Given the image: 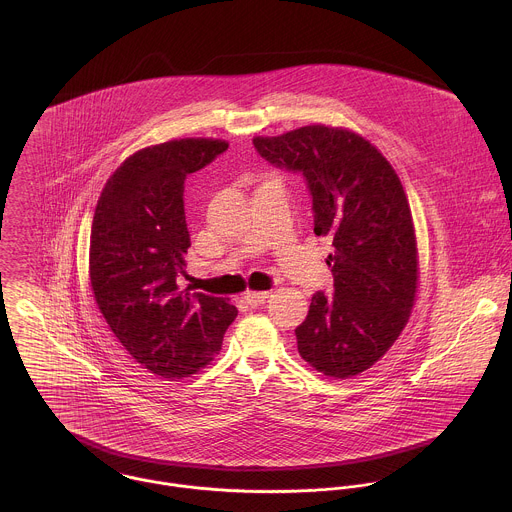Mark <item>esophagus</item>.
I'll return each mask as SVG.
<instances>
[{"mask_svg": "<svg viewBox=\"0 0 512 512\" xmlns=\"http://www.w3.org/2000/svg\"><path fill=\"white\" fill-rule=\"evenodd\" d=\"M268 295H270V292H246L242 299H244L250 307H258V305H262V303L268 299Z\"/></svg>", "mask_w": 512, "mask_h": 512, "instance_id": "obj_1", "label": "esophagus"}]
</instances>
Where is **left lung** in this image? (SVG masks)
<instances>
[{"mask_svg":"<svg viewBox=\"0 0 512 512\" xmlns=\"http://www.w3.org/2000/svg\"><path fill=\"white\" fill-rule=\"evenodd\" d=\"M252 142L270 163L303 173L313 230L335 246L327 256L335 293L311 297L295 329L297 351L325 376H357L400 337L418 293V242L400 177L378 147L347 128L311 124Z\"/></svg>","mask_w":512,"mask_h":512,"instance_id":"left-lung-1","label":"left lung"}]
</instances>
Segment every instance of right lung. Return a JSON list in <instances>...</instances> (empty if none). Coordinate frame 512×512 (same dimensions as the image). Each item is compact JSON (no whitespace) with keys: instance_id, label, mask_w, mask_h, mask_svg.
<instances>
[{"instance_id":"obj_1","label":"right lung","mask_w":512,"mask_h":512,"mask_svg":"<svg viewBox=\"0 0 512 512\" xmlns=\"http://www.w3.org/2000/svg\"><path fill=\"white\" fill-rule=\"evenodd\" d=\"M226 147L215 138H179L138 149L110 175L94 211V301L132 359L163 378H187L211 365L238 315L224 297L177 286L191 246L183 181Z\"/></svg>"}]
</instances>
